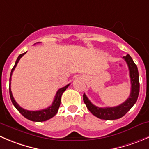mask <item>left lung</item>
<instances>
[{"mask_svg": "<svg viewBox=\"0 0 149 149\" xmlns=\"http://www.w3.org/2000/svg\"><path fill=\"white\" fill-rule=\"evenodd\" d=\"M123 59L126 61L129 68L131 82L130 95L126 101H125L121 105L115 107L99 108L93 105L85 94H84L83 95L84 102L86 104L88 110L94 116L100 119L114 120V119H120L127 113L130 108L135 105L138 100L140 91L139 74H138V67L129 54H127L125 57H123Z\"/></svg>", "mask_w": 149, "mask_h": 149, "instance_id": "left-lung-1", "label": "left lung"}]
</instances>
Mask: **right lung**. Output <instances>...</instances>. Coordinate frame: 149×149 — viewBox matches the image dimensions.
I'll return each instance as SVG.
<instances>
[{"label": "right lung", "mask_w": 149, "mask_h": 149, "mask_svg": "<svg viewBox=\"0 0 149 149\" xmlns=\"http://www.w3.org/2000/svg\"><path fill=\"white\" fill-rule=\"evenodd\" d=\"M26 52L19 55V57H17V60H16V63H15V65H14V68L11 69V75H10V79H9L10 97H11V102H12L13 105H14V106H15V108L18 110L19 112V113H21L24 117H25L26 119H29V120L30 121H33V122H45V121L51 119V118H52L53 116H54L56 114H57L59 108H60V102H61L62 95H63V92L65 91V89L68 87L70 84H68L66 85L65 86L61 88V89H60L58 91H57V93H56L55 97H54V101H53L52 104V105H50L49 107H48L47 108L41 110V111H27V110H25L24 109V108H22V107H20L19 105L17 104V102H16L14 97H13L12 95V92H11V80L12 73L14 70V69H15L19 60H20V58H21L24 54H26Z\"/></svg>", "instance_id": "obj_1"}]
</instances>
